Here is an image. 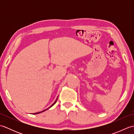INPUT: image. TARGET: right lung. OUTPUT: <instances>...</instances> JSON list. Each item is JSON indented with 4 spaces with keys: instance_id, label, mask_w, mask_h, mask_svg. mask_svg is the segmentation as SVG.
Instances as JSON below:
<instances>
[{
    "instance_id": "right-lung-1",
    "label": "right lung",
    "mask_w": 134,
    "mask_h": 134,
    "mask_svg": "<svg viewBox=\"0 0 134 134\" xmlns=\"http://www.w3.org/2000/svg\"><path fill=\"white\" fill-rule=\"evenodd\" d=\"M56 100L55 101V102H54V103H53V104L52 105H51V107H50L49 108H50L51 107H52L53 105L54 104H55L56 103ZM49 108H48V109H49ZM45 110H43V111H42V112H44V111H45ZM38 112V113H34V114H37V113H41V112Z\"/></svg>"
}]
</instances>
